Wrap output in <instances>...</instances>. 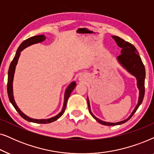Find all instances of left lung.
Masks as SVG:
<instances>
[{"instance_id":"8db88e82","label":"left lung","mask_w":154,"mask_h":154,"mask_svg":"<svg viewBox=\"0 0 154 154\" xmlns=\"http://www.w3.org/2000/svg\"><path fill=\"white\" fill-rule=\"evenodd\" d=\"M112 38H114L115 41H116L118 46L122 49L121 54L117 57V59H118L120 64L125 69H126L131 75H132L136 77L137 81V87H138V89L139 90V95L138 103H137L136 107L134 108V110H133L130 116H129L126 120L118 122H108L105 121H102V120H99V119L94 116L91 111L89 100L87 97L88 108H89L90 114H91V116L95 119L96 121L99 122L100 124L108 126H115L125 123V122L128 121V120L132 118L133 115L134 114V112L137 111L139 106L141 105V103H142L143 99H144L145 93L144 80L145 76H146L144 65L143 64L142 61H141L140 56H139V53L137 52L136 48H135L132 44H130V43H129L128 42H125L124 39L120 38L119 36H112Z\"/></svg>"}]
</instances>
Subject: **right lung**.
<instances>
[{
    "label": "right lung",
    "instance_id": "add662e5",
    "mask_svg": "<svg viewBox=\"0 0 154 154\" xmlns=\"http://www.w3.org/2000/svg\"><path fill=\"white\" fill-rule=\"evenodd\" d=\"M46 39V36L44 35H38V36H32V37H30L24 41L23 42L20 44V46L18 48L17 52H16L15 56L14 57L13 60H12L11 63H10L9 70H8V85H7V89H8V97H9V100L10 103L13 104L14 108H15V110H17L18 113L20 114V116L22 117V118H24V120H26V121L32 122H35V123H39V124H47V123H51V122L56 121V120H58L59 118H60L61 116H63V114L64 113L65 108H66L67 99H68L69 96H70L72 91H73V89H75L76 87V82H72L70 85H69L67 88L66 89V91H65V96H64V104H63V109L61 110L60 113H58L57 116L53 117L51 118L48 119H41V120H38V119H33L29 117L26 116L25 114H24L21 110H20V108H18V106L16 104L15 99H14L13 96V78H14V74H15V67L17 64L18 59H19L20 52L22 50H24V48H26L27 46H29L31 45L37 44V43L42 42Z\"/></svg>",
    "mask_w": 154,
    "mask_h": 154
}]
</instances>
